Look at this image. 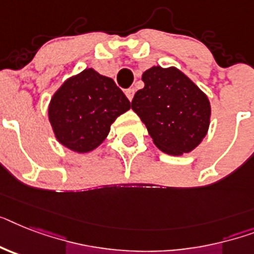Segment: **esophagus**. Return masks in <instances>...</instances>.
I'll return each mask as SVG.
<instances>
[{
    "label": "esophagus",
    "mask_w": 254,
    "mask_h": 254,
    "mask_svg": "<svg viewBox=\"0 0 254 254\" xmlns=\"http://www.w3.org/2000/svg\"><path fill=\"white\" fill-rule=\"evenodd\" d=\"M133 94H135V89H133V88H129V89H127V91H126V96H127V98H128L129 101H132Z\"/></svg>",
    "instance_id": "obj_1"
}]
</instances>
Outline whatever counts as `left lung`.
I'll return each mask as SVG.
<instances>
[{
    "mask_svg": "<svg viewBox=\"0 0 254 254\" xmlns=\"http://www.w3.org/2000/svg\"><path fill=\"white\" fill-rule=\"evenodd\" d=\"M144 88L131 102L156 146L180 156L202 141L210 125L206 94L177 67L153 66L142 74Z\"/></svg>",
    "mask_w": 254,
    "mask_h": 254,
    "instance_id": "1",
    "label": "left lung"
}]
</instances>
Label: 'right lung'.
I'll return each mask as SVG.
<instances>
[{
	"instance_id": "right-lung-1",
	"label": "right lung",
	"mask_w": 254,
	"mask_h": 254,
	"mask_svg": "<svg viewBox=\"0 0 254 254\" xmlns=\"http://www.w3.org/2000/svg\"><path fill=\"white\" fill-rule=\"evenodd\" d=\"M131 104L113 79L93 68L68 77L50 100L48 115L57 140L72 152L96 149Z\"/></svg>"
}]
</instances>
